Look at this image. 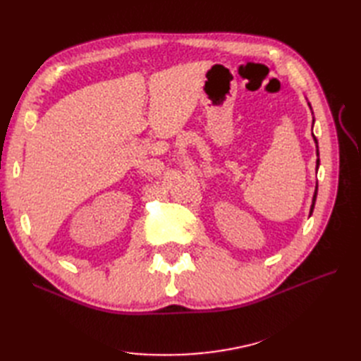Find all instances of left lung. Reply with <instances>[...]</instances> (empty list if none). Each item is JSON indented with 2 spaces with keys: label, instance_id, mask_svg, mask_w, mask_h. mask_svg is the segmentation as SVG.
<instances>
[{
  "label": "left lung",
  "instance_id": "obj_1",
  "mask_svg": "<svg viewBox=\"0 0 361 361\" xmlns=\"http://www.w3.org/2000/svg\"><path fill=\"white\" fill-rule=\"evenodd\" d=\"M310 105V104H309ZM312 108V106H310ZM313 122H314V118H313ZM313 138H314V143H316V147H318V140H316V137L313 135ZM319 155V154H318ZM318 167H319V159H316V170H318ZM316 194H318V185H316V190H314V194H313V202H312V207H310V215H312V212H313V207H314V202H316Z\"/></svg>",
  "mask_w": 361,
  "mask_h": 361
}]
</instances>
